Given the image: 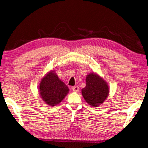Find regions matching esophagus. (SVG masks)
<instances>
[{
    "instance_id": "1",
    "label": "esophagus",
    "mask_w": 148,
    "mask_h": 148,
    "mask_svg": "<svg viewBox=\"0 0 148 148\" xmlns=\"http://www.w3.org/2000/svg\"><path fill=\"white\" fill-rule=\"evenodd\" d=\"M79 87L78 86H74L73 87V90L74 92H77L79 91Z\"/></svg>"
}]
</instances>
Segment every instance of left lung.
Returning <instances> with one entry per match:
<instances>
[{
	"instance_id": "8db88e82",
	"label": "left lung",
	"mask_w": 148,
	"mask_h": 148,
	"mask_svg": "<svg viewBox=\"0 0 148 148\" xmlns=\"http://www.w3.org/2000/svg\"><path fill=\"white\" fill-rule=\"evenodd\" d=\"M86 85L82 89V95L86 102L92 107H98L104 102L109 93L108 83L95 73L86 76Z\"/></svg>"
}]
</instances>
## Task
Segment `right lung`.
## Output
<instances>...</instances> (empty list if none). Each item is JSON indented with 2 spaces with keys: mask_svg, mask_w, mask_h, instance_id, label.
I'll return each instance as SVG.
<instances>
[{
  "mask_svg": "<svg viewBox=\"0 0 148 148\" xmlns=\"http://www.w3.org/2000/svg\"><path fill=\"white\" fill-rule=\"evenodd\" d=\"M69 91L67 85L59 79L53 70L47 73L39 84V94L42 99L52 107L63 101Z\"/></svg>",
  "mask_w": 148,
  "mask_h": 148,
  "instance_id": "1",
  "label": "right lung"
}]
</instances>
